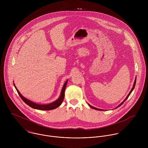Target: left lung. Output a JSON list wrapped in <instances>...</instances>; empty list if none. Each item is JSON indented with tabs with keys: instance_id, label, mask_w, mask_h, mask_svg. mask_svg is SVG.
<instances>
[{
	"instance_id": "left-lung-1",
	"label": "left lung",
	"mask_w": 148,
	"mask_h": 148,
	"mask_svg": "<svg viewBox=\"0 0 148 148\" xmlns=\"http://www.w3.org/2000/svg\"><path fill=\"white\" fill-rule=\"evenodd\" d=\"M136 78H135V80H134V84H133V87H132V89L130 90V92L129 93V94L127 95V97L124 100V101L120 104H119V106H117L116 108H116H119V106H121L123 103H124V102H125L126 100H127V99L128 98V97L129 96V95L131 94V93H132V92L133 91V90L134 89V86H135V85H136ZM88 106H89L91 108H92V109H96V110H104L103 109H99V108H95V107H94V106H90V104H88Z\"/></svg>"
}]
</instances>
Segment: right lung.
Masks as SVG:
<instances>
[{
	"instance_id": "1",
	"label": "right lung",
	"mask_w": 148,
	"mask_h": 148,
	"mask_svg": "<svg viewBox=\"0 0 148 148\" xmlns=\"http://www.w3.org/2000/svg\"><path fill=\"white\" fill-rule=\"evenodd\" d=\"M67 82H68V80L65 82V83L64 84L59 97L56 100H55V101H53L52 103H51L49 104H40L36 103H34V102L25 98L23 96L21 95V93L18 90V89H17V88L16 87V86H15L14 83V85L15 89H16L19 95L21 97V99L23 100V101L26 104H27L28 106H31V108H32L34 109H38V110H52V109H56L62 104V102L63 101L64 98L65 89V88H66V86Z\"/></svg>"
}]
</instances>
